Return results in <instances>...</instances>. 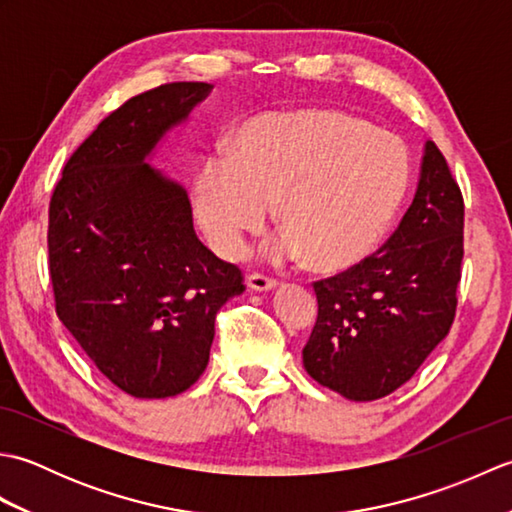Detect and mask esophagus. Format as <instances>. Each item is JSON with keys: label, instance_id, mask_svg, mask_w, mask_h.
I'll use <instances>...</instances> for the list:
<instances>
[{"label": "esophagus", "instance_id": "esophagus-1", "mask_svg": "<svg viewBox=\"0 0 512 512\" xmlns=\"http://www.w3.org/2000/svg\"><path fill=\"white\" fill-rule=\"evenodd\" d=\"M246 284L250 290H257V292H264V290H273L277 288V279L273 277H266V275H259V273H253L248 275Z\"/></svg>", "mask_w": 512, "mask_h": 512}]
</instances>
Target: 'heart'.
<instances>
[{
    "instance_id": "heart-1",
    "label": "heart",
    "mask_w": 512,
    "mask_h": 512,
    "mask_svg": "<svg viewBox=\"0 0 512 512\" xmlns=\"http://www.w3.org/2000/svg\"><path fill=\"white\" fill-rule=\"evenodd\" d=\"M407 184L409 162L396 136L341 112H281L250 118L228 158L204 162L193 206L217 253L237 257L277 204L286 231L270 255H308L314 268L334 273L372 253Z\"/></svg>"
}]
</instances>
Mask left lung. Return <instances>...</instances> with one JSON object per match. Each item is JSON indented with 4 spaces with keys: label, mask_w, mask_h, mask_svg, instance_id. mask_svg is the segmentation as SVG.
I'll list each match as a JSON object with an SVG mask.
<instances>
[{
    "label": "left lung",
    "mask_w": 512,
    "mask_h": 512,
    "mask_svg": "<svg viewBox=\"0 0 512 512\" xmlns=\"http://www.w3.org/2000/svg\"><path fill=\"white\" fill-rule=\"evenodd\" d=\"M464 200L427 140L413 202L383 248L314 281L319 314L303 367L347 400H378L418 372L449 334L464 257Z\"/></svg>",
    "instance_id": "8db88e82"
}]
</instances>
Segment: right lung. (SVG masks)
<instances>
[{
    "label": "right lung",
    "mask_w": 512,
    "mask_h": 512,
    "mask_svg": "<svg viewBox=\"0 0 512 512\" xmlns=\"http://www.w3.org/2000/svg\"><path fill=\"white\" fill-rule=\"evenodd\" d=\"M211 90L182 81L129 99L70 156L50 200L59 319L134 398L187 391L209 363L217 310L244 292L242 270L195 235L187 191L147 165Z\"/></svg>",
    "instance_id": "1"
}]
</instances>
